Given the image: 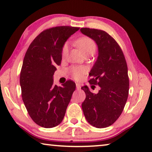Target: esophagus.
<instances>
[{"label":"esophagus","instance_id":"34e87169","mask_svg":"<svg viewBox=\"0 0 152 152\" xmlns=\"http://www.w3.org/2000/svg\"><path fill=\"white\" fill-rule=\"evenodd\" d=\"M76 88H77V89H79L81 88V85L79 83H76Z\"/></svg>","mask_w":152,"mask_h":152}]
</instances>
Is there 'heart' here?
<instances>
[{"mask_svg": "<svg viewBox=\"0 0 152 152\" xmlns=\"http://www.w3.org/2000/svg\"><path fill=\"white\" fill-rule=\"evenodd\" d=\"M77 44L84 54L89 53H94L96 48L95 42L92 39L88 37H82L77 41ZM69 48L68 43H65L62 48V55L64 56L67 53ZM86 70L82 66H73L70 69V73L71 76L75 79H80L83 75L85 73Z\"/></svg>", "mask_w": 152, "mask_h": 152, "instance_id": "1", "label": "heart"}]
</instances>
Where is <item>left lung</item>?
Segmentation results:
<instances>
[{"instance_id":"obj_1","label":"left lung","mask_w":152,"mask_h":152,"mask_svg":"<svg viewBox=\"0 0 152 152\" xmlns=\"http://www.w3.org/2000/svg\"><path fill=\"white\" fill-rule=\"evenodd\" d=\"M80 31L98 46V56L89 74V82L100 88L98 94H93L87 86L82 87L86 95L82 110L91 125L105 128L117 120L127 100V64L121 47L106 31L87 27Z\"/></svg>"}]
</instances>
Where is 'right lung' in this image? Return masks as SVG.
<instances>
[{
    "label": "right lung",
    "instance_id": "add662e5",
    "mask_svg": "<svg viewBox=\"0 0 152 152\" xmlns=\"http://www.w3.org/2000/svg\"><path fill=\"white\" fill-rule=\"evenodd\" d=\"M79 27L58 26L41 32L25 55L20 86L25 106L37 125L53 128L63 120L76 85L69 80L62 87L54 85L53 75L62 60V48Z\"/></svg>",
    "mask_w": 152,
    "mask_h": 152
}]
</instances>
